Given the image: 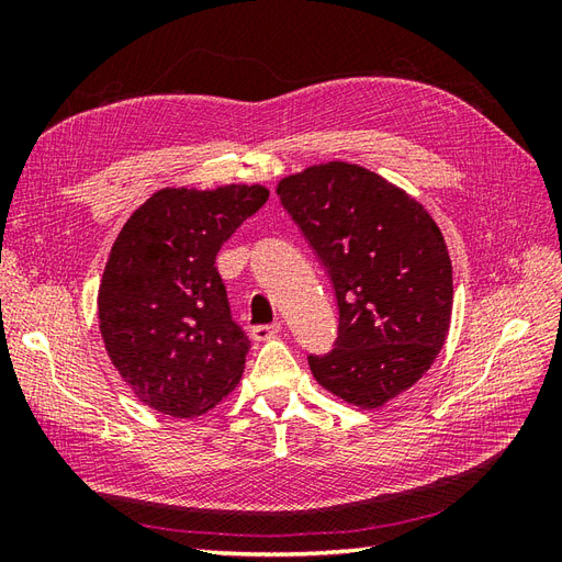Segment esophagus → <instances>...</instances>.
Wrapping results in <instances>:
<instances>
[{"instance_id":"obj_1","label":"esophagus","mask_w":562,"mask_h":562,"mask_svg":"<svg viewBox=\"0 0 562 562\" xmlns=\"http://www.w3.org/2000/svg\"><path fill=\"white\" fill-rule=\"evenodd\" d=\"M281 330V323H269V326H252L250 337L258 339V342H265V339L277 337Z\"/></svg>"}]
</instances>
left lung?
I'll return each mask as SVG.
<instances>
[{
    "label": "left lung",
    "instance_id": "8db88e82",
    "mask_svg": "<svg viewBox=\"0 0 562 562\" xmlns=\"http://www.w3.org/2000/svg\"><path fill=\"white\" fill-rule=\"evenodd\" d=\"M283 209L335 288V349L310 356L316 382L359 407L411 389L446 345L452 262L419 201L359 164L328 161L279 182Z\"/></svg>",
    "mask_w": 562,
    "mask_h": 562
}]
</instances>
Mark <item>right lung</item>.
I'll list each match as a JSON object with an SVG mask.
<instances>
[{
    "instance_id": "obj_1",
    "label": "right lung",
    "mask_w": 562,
    "mask_h": 562,
    "mask_svg": "<svg viewBox=\"0 0 562 562\" xmlns=\"http://www.w3.org/2000/svg\"><path fill=\"white\" fill-rule=\"evenodd\" d=\"M267 199L262 184L166 187L119 232L98 291L100 335L151 411L196 417L239 384L250 342L232 321L215 255Z\"/></svg>"
}]
</instances>
